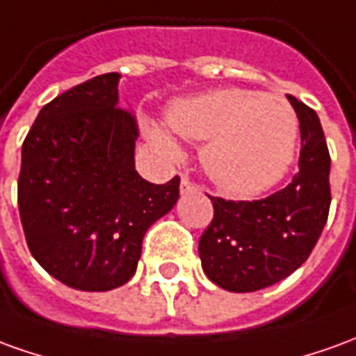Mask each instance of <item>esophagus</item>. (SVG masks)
Segmentation results:
<instances>
[{"label":"esophagus","instance_id":"esophagus-1","mask_svg":"<svg viewBox=\"0 0 356 356\" xmlns=\"http://www.w3.org/2000/svg\"><path fill=\"white\" fill-rule=\"evenodd\" d=\"M196 188V185L191 181V179L186 177V175H183L181 177V195H185V193H193Z\"/></svg>","mask_w":356,"mask_h":356}]
</instances>
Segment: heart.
I'll return each mask as SVG.
<instances>
[{"label": "heart", "mask_w": 356, "mask_h": 356, "mask_svg": "<svg viewBox=\"0 0 356 356\" xmlns=\"http://www.w3.org/2000/svg\"><path fill=\"white\" fill-rule=\"evenodd\" d=\"M175 135L204 143L202 165L216 185L233 195H256L275 185L289 168L297 143V118L282 96L223 88L171 104L165 113ZM148 140L177 158L175 138L146 123Z\"/></svg>", "instance_id": "b5f03b06"}]
</instances>
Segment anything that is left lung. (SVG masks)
<instances>
[{"mask_svg":"<svg viewBox=\"0 0 356 356\" xmlns=\"http://www.w3.org/2000/svg\"><path fill=\"white\" fill-rule=\"evenodd\" d=\"M300 129L299 171L262 200L210 196L213 220L198 241L204 273L221 289L250 293L282 282L316 247L332 193L330 152L316 111L287 96Z\"/></svg>","mask_w":356,"mask_h":356,"instance_id":"obj_1","label":"left lung"}]
</instances>
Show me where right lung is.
I'll use <instances>...</instances> for the list:
<instances>
[{
  "instance_id": "1",
  "label": "right lung",
  "mask_w": 356,
  "mask_h": 356,
  "mask_svg": "<svg viewBox=\"0 0 356 356\" xmlns=\"http://www.w3.org/2000/svg\"><path fill=\"white\" fill-rule=\"evenodd\" d=\"M119 76L100 74L59 94L22 143L19 213L26 245L73 289L129 282L144 233L179 198V177L154 185L136 173L138 125L118 106Z\"/></svg>"
}]
</instances>
